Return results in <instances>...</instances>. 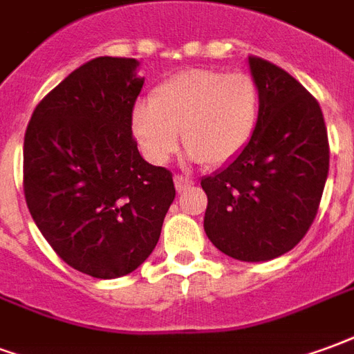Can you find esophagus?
<instances>
[{
	"label": "esophagus",
	"instance_id": "esophagus-1",
	"mask_svg": "<svg viewBox=\"0 0 354 354\" xmlns=\"http://www.w3.org/2000/svg\"><path fill=\"white\" fill-rule=\"evenodd\" d=\"M174 183H175V188H177V192H183V190H187L188 187H192V185H194V180L188 179V177H185V175H175Z\"/></svg>",
	"mask_w": 354,
	"mask_h": 354
}]
</instances>
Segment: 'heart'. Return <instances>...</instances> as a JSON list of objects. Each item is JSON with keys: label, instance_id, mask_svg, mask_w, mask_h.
<instances>
[{"label": "heart", "instance_id": "1", "mask_svg": "<svg viewBox=\"0 0 354 354\" xmlns=\"http://www.w3.org/2000/svg\"><path fill=\"white\" fill-rule=\"evenodd\" d=\"M260 118V88L247 71L198 68L169 77L149 103H139L131 128L156 164L183 145L207 167L226 166L249 147Z\"/></svg>", "mask_w": 354, "mask_h": 354}]
</instances>
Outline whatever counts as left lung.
Wrapping results in <instances>:
<instances>
[{
  "label": "left lung",
  "mask_w": 354,
  "mask_h": 354,
  "mask_svg": "<svg viewBox=\"0 0 354 354\" xmlns=\"http://www.w3.org/2000/svg\"><path fill=\"white\" fill-rule=\"evenodd\" d=\"M249 68L260 88V118L234 162L203 177V228L218 251L266 262L300 243L328 177V133L319 102L285 69L259 56Z\"/></svg>",
  "instance_id": "8db88e82"
}]
</instances>
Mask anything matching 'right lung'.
Masks as SVG:
<instances>
[{
  "label": "right lung",
  "mask_w": 354,
  "mask_h": 354,
  "mask_svg": "<svg viewBox=\"0 0 354 354\" xmlns=\"http://www.w3.org/2000/svg\"><path fill=\"white\" fill-rule=\"evenodd\" d=\"M136 58L82 64L39 102L24 136V196L54 252L77 272L117 279L158 243L174 175L131 136L143 88Z\"/></svg>",
  "instance_id": "add662e5"
}]
</instances>
